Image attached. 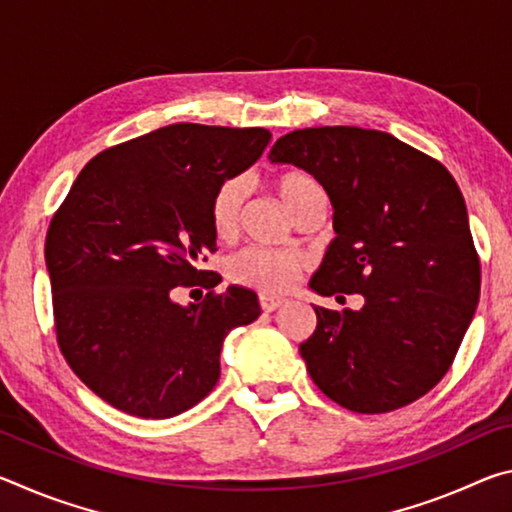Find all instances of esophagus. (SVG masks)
<instances>
[{"instance_id": "obj_1", "label": "esophagus", "mask_w": 512, "mask_h": 512, "mask_svg": "<svg viewBox=\"0 0 512 512\" xmlns=\"http://www.w3.org/2000/svg\"><path fill=\"white\" fill-rule=\"evenodd\" d=\"M259 305H262L264 311H275L284 305V298L271 296V293H259Z\"/></svg>"}]
</instances>
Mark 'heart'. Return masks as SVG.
<instances>
[{
	"mask_svg": "<svg viewBox=\"0 0 512 512\" xmlns=\"http://www.w3.org/2000/svg\"><path fill=\"white\" fill-rule=\"evenodd\" d=\"M277 196L291 214H296L311 198L323 196V189L307 173H287L277 180ZM244 180L230 178L216 189L210 203V223L219 239H230L237 232L241 205H244ZM302 271V259L287 250L244 248L228 259V277L241 287L264 293L287 291Z\"/></svg>",
	"mask_w": 512,
	"mask_h": 512,
	"instance_id": "1",
	"label": "heart"
}]
</instances>
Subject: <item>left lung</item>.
Instances as JSON below:
<instances>
[{"label": "left lung", "mask_w": 512, "mask_h": 512, "mask_svg": "<svg viewBox=\"0 0 512 512\" xmlns=\"http://www.w3.org/2000/svg\"><path fill=\"white\" fill-rule=\"evenodd\" d=\"M268 160L311 173L336 237L309 280L318 296L361 293L359 311L314 307L300 354L329 400L388 413L429 393L452 366L481 291L461 189L443 164L357 126L302 128Z\"/></svg>", "instance_id": "1"}]
</instances>
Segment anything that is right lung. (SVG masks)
Returning a JSON list of instances; mask_svg holds the SVG:
<instances>
[{
    "instance_id": "add662e5",
    "label": "right lung",
    "mask_w": 512,
    "mask_h": 512,
    "mask_svg": "<svg viewBox=\"0 0 512 512\" xmlns=\"http://www.w3.org/2000/svg\"><path fill=\"white\" fill-rule=\"evenodd\" d=\"M271 142L266 128L171 124L85 164L51 219L45 262L69 368L103 402L173 418L207 397L232 329L262 314L232 287L178 305V287L212 289L210 203Z\"/></svg>"
}]
</instances>
